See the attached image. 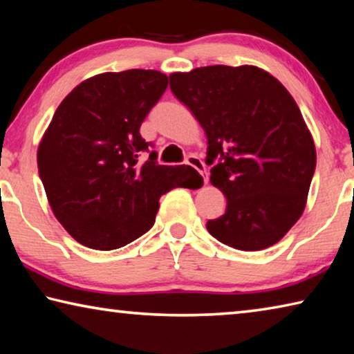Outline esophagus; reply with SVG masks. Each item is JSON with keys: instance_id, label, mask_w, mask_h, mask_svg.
<instances>
[{"instance_id": "34e87169", "label": "esophagus", "mask_w": 354, "mask_h": 354, "mask_svg": "<svg viewBox=\"0 0 354 354\" xmlns=\"http://www.w3.org/2000/svg\"><path fill=\"white\" fill-rule=\"evenodd\" d=\"M185 164L194 167V169L203 176V183H205V185L207 184V171L205 169V164L201 162V159L198 158V156H195V154L187 156V159H185Z\"/></svg>"}]
</instances>
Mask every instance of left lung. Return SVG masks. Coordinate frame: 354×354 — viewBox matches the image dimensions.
<instances>
[{"label": "left lung", "instance_id": "obj_1", "mask_svg": "<svg viewBox=\"0 0 354 354\" xmlns=\"http://www.w3.org/2000/svg\"><path fill=\"white\" fill-rule=\"evenodd\" d=\"M170 88L205 129L211 184L226 196L225 214L207 231L242 251L278 243L306 207L317 162L295 100L254 65L176 71Z\"/></svg>", "mask_w": 354, "mask_h": 354}]
</instances>
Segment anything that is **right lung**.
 <instances>
[{"instance_id": "add662e5", "label": "right lung", "mask_w": 354, "mask_h": 354, "mask_svg": "<svg viewBox=\"0 0 354 354\" xmlns=\"http://www.w3.org/2000/svg\"><path fill=\"white\" fill-rule=\"evenodd\" d=\"M169 77L156 70L106 71L71 91L37 149L39 175L51 211L84 247L109 251L154 225L159 198L203 178L189 165H159L140 124Z\"/></svg>"}]
</instances>
